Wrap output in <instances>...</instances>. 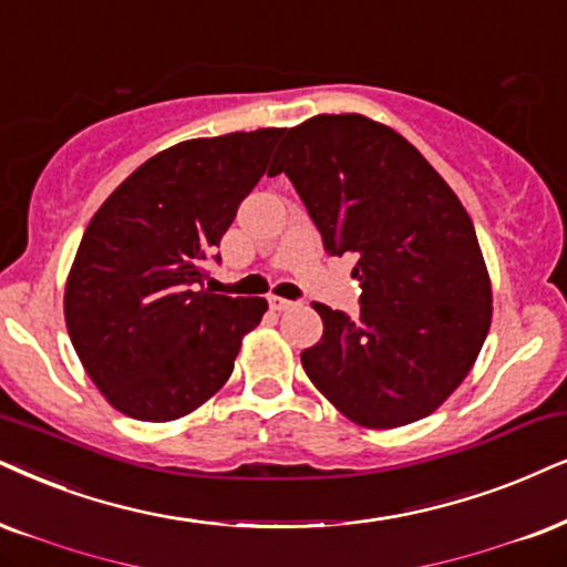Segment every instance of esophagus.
<instances>
[{
    "label": "esophagus",
    "instance_id": "1",
    "mask_svg": "<svg viewBox=\"0 0 567 567\" xmlns=\"http://www.w3.org/2000/svg\"><path fill=\"white\" fill-rule=\"evenodd\" d=\"M269 306L275 308V311H288V308H292L296 303L288 298H279V296H269Z\"/></svg>",
    "mask_w": 567,
    "mask_h": 567
}]
</instances>
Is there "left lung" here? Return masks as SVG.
Listing matches in <instances>:
<instances>
[{"instance_id": "8db88e82", "label": "left lung", "mask_w": 567, "mask_h": 567, "mask_svg": "<svg viewBox=\"0 0 567 567\" xmlns=\"http://www.w3.org/2000/svg\"><path fill=\"white\" fill-rule=\"evenodd\" d=\"M296 185L332 256L353 254L361 311L313 303L324 334L300 353L346 419L395 429L434 413L476 363L492 282L461 198L403 135L363 114L290 127L275 172Z\"/></svg>"}]
</instances>
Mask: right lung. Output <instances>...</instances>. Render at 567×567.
<instances>
[{"label":"right lung","instance_id":"right-lung-1","mask_svg":"<svg viewBox=\"0 0 567 567\" xmlns=\"http://www.w3.org/2000/svg\"><path fill=\"white\" fill-rule=\"evenodd\" d=\"M279 135L261 127L175 143L120 183L85 227L64 324L85 374L120 413L183 419L230 379L243 337L269 306L206 290L204 261Z\"/></svg>","mask_w":567,"mask_h":567}]
</instances>
